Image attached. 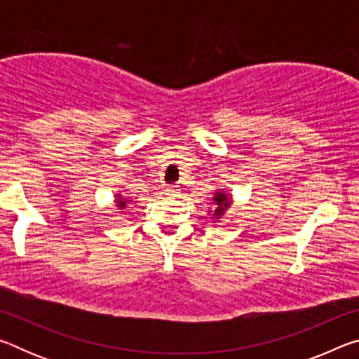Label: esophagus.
<instances>
[{
	"label": "esophagus",
	"mask_w": 359,
	"mask_h": 359,
	"mask_svg": "<svg viewBox=\"0 0 359 359\" xmlns=\"http://www.w3.org/2000/svg\"><path fill=\"white\" fill-rule=\"evenodd\" d=\"M165 193L168 196H177L179 194V187L177 185H169L165 188Z\"/></svg>",
	"instance_id": "34e87169"
}]
</instances>
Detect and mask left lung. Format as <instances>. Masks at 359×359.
<instances>
[{
	"label": "left lung",
	"instance_id": "8db88e82",
	"mask_svg": "<svg viewBox=\"0 0 359 359\" xmlns=\"http://www.w3.org/2000/svg\"><path fill=\"white\" fill-rule=\"evenodd\" d=\"M229 204H231V198L226 193L223 191L214 193V198H212V205H214V208L210 210L212 218H215V220L217 218H220L224 214V210L229 208Z\"/></svg>",
	"mask_w": 359,
	"mask_h": 359
}]
</instances>
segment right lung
Returning a JSON list of instances; mask_svg holds the SVG:
<instances>
[{
  "label": "right lung",
  "mask_w": 359,
  "mask_h": 359,
  "mask_svg": "<svg viewBox=\"0 0 359 359\" xmlns=\"http://www.w3.org/2000/svg\"><path fill=\"white\" fill-rule=\"evenodd\" d=\"M115 198H117V199H115V204H117L118 209H125L126 204L131 203L130 198H123L121 194H115Z\"/></svg>",
  "instance_id": "add662e5"
}]
</instances>
